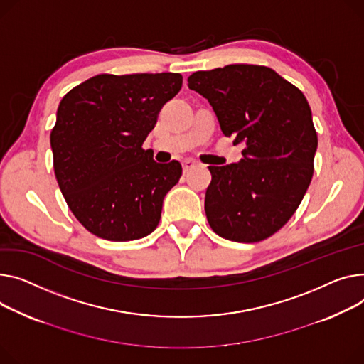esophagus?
<instances>
[{
  "instance_id": "34e87169",
  "label": "esophagus",
  "mask_w": 364,
  "mask_h": 364,
  "mask_svg": "<svg viewBox=\"0 0 364 364\" xmlns=\"http://www.w3.org/2000/svg\"><path fill=\"white\" fill-rule=\"evenodd\" d=\"M196 165H198V164H196L195 161H193V159H186V161L183 162V171H184V174H187V173L190 171V169H193Z\"/></svg>"
}]
</instances>
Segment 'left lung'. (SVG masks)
Wrapping results in <instances>:
<instances>
[{"mask_svg":"<svg viewBox=\"0 0 364 364\" xmlns=\"http://www.w3.org/2000/svg\"><path fill=\"white\" fill-rule=\"evenodd\" d=\"M187 82L209 101L223 133L245 143L238 164L208 166L210 228L238 243L271 237L297 210L314 171L318 134L306 96L256 64L196 71Z\"/></svg>","mask_w":364,"mask_h":364,"instance_id":"obj_1","label":"left lung"}]
</instances>
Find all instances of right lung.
I'll list each match as a JSON object with an SVG mask.
<instances>
[{
  "mask_svg": "<svg viewBox=\"0 0 364 364\" xmlns=\"http://www.w3.org/2000/svg\"><path fill=\"white\" fill-rule=\"evenodd\" d=\"M181 85L180 73L98 75L61 100L54 173L70 210L96 237L132 241L158 227L183 169L178 161L155 162L141 144Z\"/></svg>",
  "mask_w": 364,
  "mask_h": 364,
  "instance_id": "add662e5",
  "label": "right lung"
}]
</instances>
